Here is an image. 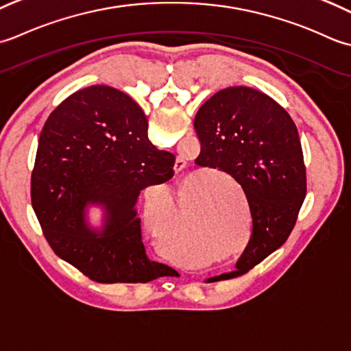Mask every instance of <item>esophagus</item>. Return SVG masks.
I'll list each match as a JSON object with an SVG mask.
<instances>
[{"label": "esophagus", "mask_w": 351, "mask_h": 351, "mask_svg": "<svg viewBox=\"0 0 351 351\" xmlns=\"http://www.w3.org/2000/svg\"><path fill=\"white\" fill-rule=\"evenodd\" d=\"M176 167L178 168L177 171H182V169L186 167V162H184L183 159H178V160H177V165H176Z\"/></svg>", "instance_id": "esophagus-1"}]
</instances>
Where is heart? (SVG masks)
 <instances>
[{"label": "heart", "instance_id": "b5f03b06", "mask_svg": "<svg viewBox=\"0 0 351 351\" xmlns=\"http://www.w3.org/2000/svg\"><path fill=\"white\" fill-rule=\"evenodd\" d=\"M145 213H147V218H148V217H149V213H152V207L147 206V212H145Z\"/></svg>", "mask_w": 351, "mask_h": 351}]
</instances>
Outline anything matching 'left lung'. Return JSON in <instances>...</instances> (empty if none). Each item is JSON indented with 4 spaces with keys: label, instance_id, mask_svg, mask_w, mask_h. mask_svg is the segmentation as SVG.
<instances>
[{
    "label": "left lung",
    "instance_id": "left-lung-1",
    "mask_svg": "<svg viewBox=\"0 0 351 351\" xmlns=\"http://www.w3.org/2000/svg\"><path fill=\"white\" fill-rule=\"evenodd\" d=\"M194 125L202 144L195 163L230 176L244 191L252 215V238L234 271L209 278L228 280L280 248L294 228L306 198L302 142L288 112L247 86L212 95Z\"/></svg>",
    "mask_w": 351,
    "mask_h": 351
}]
</instances>
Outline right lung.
<instances>
[{
	"mask_svg": "<svg viewBox=\"0 0 351 351\" xmlns=\"http://www.w3.org/2000/svg\"><path fill=\"white\" fill-rule=\"evenodd\" d=\"M138 103L104 84L62 101L42 128L32 173V206L53 252L98 283H147L177 276L148 259L139 192L174 176L176 157L148 139ZM106 210L101 232L85 223V207Z\"/></svg>",
	"mask_w": 351,
	"mask_h": 351,
	"instance_id": "1",
	"label": "right lung"
}]
</instances>
